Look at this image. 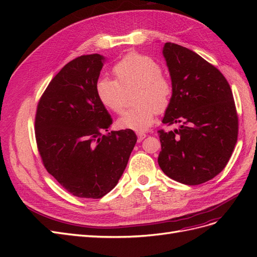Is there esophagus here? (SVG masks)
Returning <instances> with one entry per match:
<instances>
[{
	"mask_svg": "<svg viewBox=\"0 0 257 257\" xmlns=\"http://www.w3.org/2000/svg\"><path fill=\"white\" fill-rule=\"evenodd\" d=\"M137 136H138V142L141 143L143 139L147 136V134L146 133H144V132H139V133H137Z\"/></svg>",
	"mask_w": 257,
	"mask_h": 257,
	"instance_id": "1",
	"label": "esophagus"
}]
</instances>
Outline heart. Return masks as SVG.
I'll return each mask as SVG.
<instances>
[{"mask_svg":"<svg viewBox=\"0 0 257 257\" xmlns=\"http://www.w3.org/2000/svg\"><path fill=\"white\" fill-rule=\"evenodd\" d=\"M112 74L115 80L100 78L96 82L95 91L100 104L119 113L123 108V90L138 87L134 96L137 105L122 113L118 125L136 132L147 131L158 112H165L172 103L173 84L162 75V65L146 54L130 52L114 64Z\"/></svg>","mask_w":257,"mask_h":257,"instance_id":"1","label":"heart"}]
</instances>
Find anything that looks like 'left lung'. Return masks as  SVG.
Returning <instances> with one entry per match:
<instances>
[{"instance_id":"8db88e82","label":"left lung","mask_w":257,"mask_h":257,"mask_svg":"<svg viewBox=\"0 0 257 257\" xmlns=\"http://www.w3.org/2000/svg\"><path fill=\"white\" fill-rule=\"evenodd\" d=\"M173 83V98L163 123L180 124L158 131L159 165L169 178L197 185L227 165L238 138L234 96L223 74L194 51L174 43L163 49Z\"/></svg>"}]
</instances>
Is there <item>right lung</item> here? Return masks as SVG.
I'll list each match as a JSON object with an SVG mask.
<instances>
[{
	"label": "right lung",
	"instance_id": "add662e5",
	"mask_svg": "<svg viewBox=\"0 0 257 257\" xmlns=\"http://www.w3.org/2000/svg\"><path fill=\"white\" fill-rule=\"evenodd\" d=\"M104 58L72 60L38 100L35 138L45 168L74 196L102 198L118 183L137 142L132 130L108 131L112 119L95 85Z\"/></svg>",
	"mask_w": 257,
	"mask_h": 257
}]
</instances>
